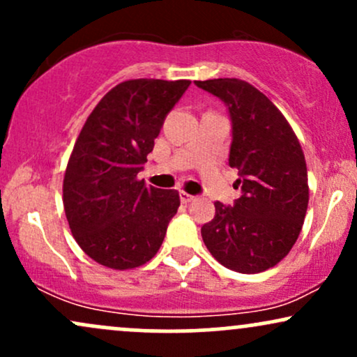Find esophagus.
Masks as SVG:
<instances>
[{"mask_svg": "<svg viewBox=\"0 0 357 357\" xmlns=\"http://www.w3.org/2000/svg\"><path fill=\"white\" fill-rule=\"evenodd\" d=\"M179 198H181L183 203H190V202H192V199H195V196L190 195V192H186V191H181V192H179Z\"/></svg>", "mask_w": 357, "mask_h": 357, "instance_id": "esophagus-1", "label": "esophagus"}]
</instances>
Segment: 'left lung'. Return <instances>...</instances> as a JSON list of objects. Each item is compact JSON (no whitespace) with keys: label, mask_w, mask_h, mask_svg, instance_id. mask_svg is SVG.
I'll return each mask as SVG.
<instances>
[{"label":"left lung","mask_w":357,"mask_h":357,"mask_svg":"<svg viewBox=\"0 0 357 357\" xmlns=\"http://www.w3.org/2000/svg\"><path fill=\"white\" fill-rule=\"evenodd\" d=\"M227 105L231 121V167L241 195L231 206L215 203L202 227L206 248L223 267L260 273L275 267L298 238L309 186L302 147L282 112L260 90L238 79L196 80Z\"/></svg>","instance_id":"8db88e82"}]
</instances>
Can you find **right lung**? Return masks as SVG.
Instances as JSON below:
<instances>
[{"mask_svg":"<svg viewBox=\"0 0 357 357\" xmlns=\"http://www.w3.org/2000/svg\"><path fill=\"white\" fill-rule=\"evenodd\" d=\"M190 84L122 82L102 97L82 127L65 171L63 208L73 238L104 267L144 265L162 245L179 195L147 188L137 173Z\"/></svg>","mask_w":357,"mask_h":357,"instance_id":"right-lung-1","label":"right lung"}]
</instances>
